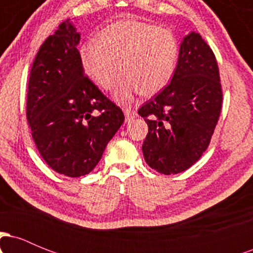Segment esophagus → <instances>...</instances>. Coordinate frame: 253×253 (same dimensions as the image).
<instances>
[{"instance_id": "esophagus-1", "label": "esophagus", "mask_w": 253, "mask_h": 253, "mask_svg": "<svg viewBox=\"0 0 253 253\" xmlns=\"http://www.w3.org/2000/svg\"><path fill=\"white\" fill-rule=\"evenodd\" d=\"M124 114H125V118H126V121H128L129 119L135 117L136 113H135V110H133L132 108H125L124 109Z\"/></svg>"}]
</instances>
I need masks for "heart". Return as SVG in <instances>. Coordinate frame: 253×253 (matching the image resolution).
<instances>
[{"label": "heart", "mask_w": 253, "mask_h": 253, "mask_svg": "<svg viewBox=\"0 0 253 253\" xmlns=\"http://www.w3.org/2000/svg\"><path fill=\"white\" fill-rule=\"evenodd\" d=\"M178 54L172 32L134 20L110 24L81 47L83 69L101 88H112L124 71L113 94L119 102L139 91L146 96L162 91L175 74Z\"/></svg>", "instance_id": "b5f03b06"}]
</instances>
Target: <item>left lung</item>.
Wrapping results in <instances>:
<instances>
[{
	"label": "left lung",
	"mask_w": 253,
	"mask_h": 253,
	"mask_svg": "<svg viewBox=\"0 0 253 253\" xmlns=\"http://www.w3.org/2000/svg\"><path fill=\"white\" fill-rule=\"evenodd\" d=\"M221 102L215 56L199 33L190 32L179 45L171 82L138 110L149 126L141 147L149 167L175 175L195 164L210 145Z\"/></svg>",
	"instance_id": "obj_1"
}]
</instances>
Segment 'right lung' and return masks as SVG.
<instances>
[{
	"instance_id": "1",
	"label": "right lung",
	"mask_w": 253,
	"mask_h": 253,
	"mask_svg": "<svg viewBox=\"0 0 253 253\" xmlns=\"http://www.w3.org/2000/svg\"><path fill=\"white\" fill-rule=\"evenodd\" d=\"M70 19L43 42L32 64L27 120L46 164L68 177L94 170L124 124V113L84 74Z\"/></svg>"
}]
</instances>
